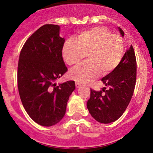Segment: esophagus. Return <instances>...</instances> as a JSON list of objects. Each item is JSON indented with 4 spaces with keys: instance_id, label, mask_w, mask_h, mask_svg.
Instances as JSON below:
<instances>
[{
    "instance_id": "34e87169",
    "label": "esophagus",
    "mask_w": 153,
    "mask_h": 153,
    "mask_svg": "<svg viewBox=\"0 0 153 153\" xmlns=\"http://www.w3.org/2000/svg\"><path fill=\"white\" fill-rule=\"evenodd\" d=\"M80 86H81V83H78V82H76V83H75V87H76L77 88H80Z\"/></svg>"
}]
</instances>
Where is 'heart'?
<instances>
[{"instance_id": "1", "label": "heart", "mask_w": 153, "mask_h": 153, "mask_svg": "<svg viewBox=\"0 0 153 153\" xmlns=\"http://www.w3.org/2000/svg\"><path fill=\"white\" fill-rule=\"evenodd\" d=\"M62 56L68 65H78L87 56L88 62L69 73L71 79L86 83L100 73L107 75L118 66L123 56L122 38L104 27H94L80 33L75 40L68 39L62 47Z\"/></svg>"}]
</instances>
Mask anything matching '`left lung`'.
Wrapping results in <instances>:
<instances>
[{
    "instance_id": "8db88e82",
    "label": "left lung",
    "mask_w": 153,
    "mask_h": 153,
    "mask_svg": "<svg viewBox=\"0 0 153 153\" xmlns=\"http://www.w3.org/2000/svg\"><path fill=\"white\" fill-rule=\"evenodd\" d=\"M118 28L122 37L124 32ZM137 79V61L133 46L126 51L118 66L102 78L105 87L100 91L91 89L87 108L91 116L102 123L117 120L128 107L133 96Z\"/></svg>"
}]
</instances>
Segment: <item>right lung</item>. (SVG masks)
Returning <instances> with one entry per match:
<instances>
[{"mask_svg": "<svg viewBox=\"0 0 153 153\" xmlns=\"http://www.w3.org/2000/svg\"><path fill=\"white\" fill-rule=\"evenodd\" d=\"M59 33V25L41 27L25 42L18 63L22 103L29 116L43 126H51L63 118L75 88L73 80L55 83L68 70L62 52L65 38Z\"/></svg>", "mask_w": 153, "mask_h": 153, "instance_id": "1", "label": "right lung"}]
</instances>
